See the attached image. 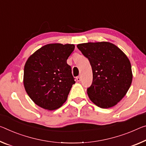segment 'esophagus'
I'll list each match as a JSON object with an SVG mask.
<instances>
[{
    "instance_id": "obj_1",
    "label": "esophagus",
    "mask_w": 146,
    "mask_h": 146,
    "mask_svg": "<svg viewBox=\"0 0 146 146\" xmlns=\"http://www.w3.org/2000/svg\"><path fill=\"white\" fill-rule=\"evenodd\" d=\"M76 79H77V80L78 82H80V80H81V78H80V76H78V77H77V78H76Z\"/></svg>"
}]
</instances>
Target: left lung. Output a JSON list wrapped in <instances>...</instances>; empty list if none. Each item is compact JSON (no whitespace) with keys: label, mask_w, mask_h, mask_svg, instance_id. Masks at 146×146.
Listing matches in <instances>:
<instances>
[{"label":"left lung","mask_w":146,"mask_h":146,"mask_svg":"<svg viewBox=\"0 0 146 146\" xmlns=\"http://www.w3.org/2000/svg\"><path fill=\"white\" fill-rule=\"evenodd\" d=\"M77 48L92 68L93 81L87 88L90 100L102 108L115 106L131 86L133 74L129 58L117 46L105 41L78 44Z\"/></svg>","instance_id":"obj_1"}]
</instances>
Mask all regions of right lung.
Returning <instances> with one entry per match:
<instances>
[{"instance_id": "add662e5", "label": "right lung", "mask_w": 146, "mask_h": 146, "mask_svg": "<svg viewBox=\"0 0 146 146\" xmlns=\"http://www.w3.org/2000/svg\"><path fill=\"white\" fill-rule=\"evenodd\" d=\"M73 44H47L32 54L25 64L23 83L37 105L48 110L60 107L75 83L67 60Z\"/></svg>"}]
</instances>
